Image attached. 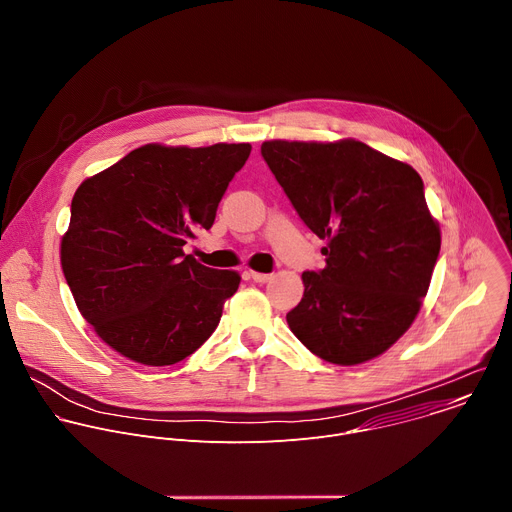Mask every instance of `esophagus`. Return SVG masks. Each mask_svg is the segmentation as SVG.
<instances>
[{
	"mask_svg": "<svg viewBox=\"0 0 512 512\" xmlns=\"http://www.w3.org/2000/svg\"><path fill=\"white\" fill-rule=\"evenodd\" d=\"M249 277H251L253 281H257V283H267V281L271 279L269 273H257V271H249Z\"/></svg>",
	"mask_w": 512,
	"mask_h": 512,
	"instance_id": "34e87169",
	"label": "esophagus"
}]
</instances>
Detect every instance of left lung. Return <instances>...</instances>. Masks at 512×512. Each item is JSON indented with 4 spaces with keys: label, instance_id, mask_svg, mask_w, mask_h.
<instances>
[{
    "label": "left lung",
    "instance_id": "obj_1",
    "mask_svg": "<svg viewBox=\"0 0 512 512\" xmlns=\"http://www.w3.org/2000/svg\"><path fill=\"white\" fill-rule=\"evenodd\" d=\"M261 156L306 227L328 245L304 271V298L285 318L326 362H367L415 320L440 255L423 180L367 143L263 141Z\"/></svg>",
    "mask_w": 512,
    "mask_h": 512
}]
</instances>
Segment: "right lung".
<instances>
[{"label":"right lung","mask_w":512,"mask_h":512,"mask_svg":"<svg viewBox=\"0 0 512 512\" xmlns=\"http://www.w3.org/2000/svg\"><path fill=\"white\" fill-rule=\"evenodd\" d=\"M249 143H148L87 178L70 204L60 263L83 318L113 350L176 364L216 330L241 277L184 253L210 229Z\"/></svg>","instance_id":"obj_1"}]
</instances>
